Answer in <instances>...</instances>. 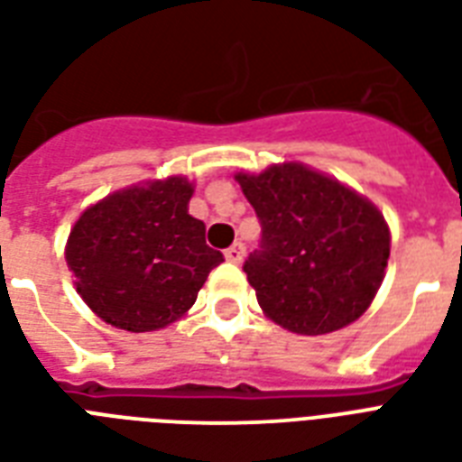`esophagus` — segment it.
<instances>
[{
	"label": "esophagus",
	"instance_id": "1",
	"mask_svg": "<svg viewBox=\"0 0 462 462\" xmlns=\"http://www.w3.org/2000/svg\"><path fill=\"white\" fill-rule=\"evenodd\" d=\"M225 259L230 261V263H242V259H245V246L239 245H232L230 249H225Z\"/></svg>",
	"mask_w": 462,
	"mask_h": 462
}]
</instances>
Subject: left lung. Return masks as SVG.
<instances>
[{
  "mask_svg": "<svg viewBox=\"0 0 462 462\" xmlns=\"http://www.w3.org/2000/svg\"><path fill=\"white\" fill-rule=\"evenodd\" d=\"M235 180L261 223L245 273L263 314L300 336L333 333L365 314L391 254L379 208L300 162Z\"/></svg>",
  "mask_w": 462,
  "mask_h": 462,
  "instance_id": "obj_1",
  "label": "left lung"
}]
</instances>
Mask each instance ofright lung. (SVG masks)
I'll use <instances>...</instances> for the list:
<instances>
[{
    "mask_svg": "<svg viewBox=\"0 0 462 462\" xmlns=\"http://www.w3.org/2000/svg\"><path fill=\"white\" fill-rule=\"evenodd\" d=\"M187 177L146 181L105 196L81 213L67 242L76 292L105 323L146 333L177 321L223 254L189 216Z\"/></svg>",
    "mask_w": 462,
    "mask_h": 462,
    "instance_id": "add662e5",
    "label": "right lung"
}]
</instances>
